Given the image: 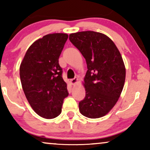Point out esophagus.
I'll return each instance as SVG.
<instances>
[{
  "label": "esophagus",
  "mask_w": 150,
  "mask_h": 150,
  "mask_svg": "<svg viewBox=\"0 0 150 150\" xmlns=\"http://www.w3.org/2000/svg\"><path fill=\"white\" fill-rule=\"evenodd\" d=\"M77 77H74L73 79H71V80H70V82H71L72 85H75V84L77 83Z\"/></svg>",
  "instance_id": "34e87169"
}]
</instances>
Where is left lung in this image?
<instances>
[{"label":"left lung","instance_id":"left-lung-1","mask_svg":"<svg viewBox=\"0 0 150 150\" xmlns=\"http://www.w3.org/2000/svg\"><path fill=\"white\" fill-rule=\"evenodd\" d=\"M69 39L85 58L87 66L85 97L79 102L80 112L87 118H101L115 106L123 90V58L113 41L104 34L80 32L70 34Z\"/></svg>","mask_w":150,"mask_h":150}]
</instances>
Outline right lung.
I'll return each instance as SVG.
<instances>
[{"mask_svg": "<svg viewBox=\"0 0 150 150\" xmlns=\"http://www.w3.org/2000/svg\"><path fill=\"white\" fill-rule=\"evenodd\" d=\"M67 34H47L30 46L20 67L22 87L30 106L39 116L53 118L61 113L68 96L58 58Z\"/></svg>", "mask_w": 150, "mask_h": 150, "instance_id": "obj_1", "label": "right lung"}]
</instances>
